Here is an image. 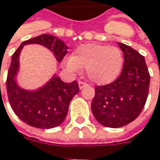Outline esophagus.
<instances>
[{"label": "esophagus", "mask_w": 160, "mask_h": 160, "mask_svg": "<svg viewBox=\"0 0 160 160\" xmlns=\"http://www.w3.org/2000/svg\"><path fill=\"white\" fill-rule=\"evenodd\" d=\"M86 86H87V83H85V82H83V81H79V88H80V90L83 89V88L86 87Z\"/></svg>", "instance_id": "esophagus-1"}]
</instances>
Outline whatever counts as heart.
<instances>
[{"instance_id":"obj_1","label":"heart","mask_w":160,"mask_h":160,"mask_svg":"<svg viewBox=\"0 0 160 160\" xmlns=\"http://www.w3.org/2000/svg\"><path fill=\"white\" fill-rule=\"evenodd\" d=\"M123 62V53L118 47L88 43L76 49L74 56L68 57L65 64L68 69L75 72L86 68L89 80L99 85H106L119 76Z\"/></svg>"}]
</instances>
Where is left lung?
I'll use <instances>...</instances> for the list:
<instances>
[{
  "mask_svg": "<svg viewBox=\"0 0 160 160\" xmlns=\"http://www.w3.org/2000/svg\"><path fill=\"white\" fill-rule=\"evenodd\" d=\"M118 44L124 56L122 71L114 82L97 86L92 102V112L96 120L109 128L123 127L141 114L150 83L144 56L131 46Z\"/></svg>",
  "mask_w": 160,
  "mask_h": 160,
  "instance_id": "8db88e82",
  "label": "left lung"
}]
</instances>
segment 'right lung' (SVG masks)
I'll return each instance as SVG.
<instances>
[{
    "label": "right lung",
    "instance_id": "add662e5",
    "mask_svg": "<svg viewBox=\"0 0 160 160\" xmlns=\"http://www.w3.org/2000/svg\"><path fill=\"white\" fill-rule=\"evenodd\" d=\"M28 44H40L46 47L54 54L58 63L67 54L68 47L60 39L48 34H42L22 42L12 55L6 80L9 103L22 121L39 129L57 127L65 120L70 101L80 91L78 82L74 80L66 83L54 74L39 89L30 91L21 88L16 82L19 55L23 47Z\"/></svg>",
    "mask_w": 160,
    "mask_h": 160
}]
</instances>
